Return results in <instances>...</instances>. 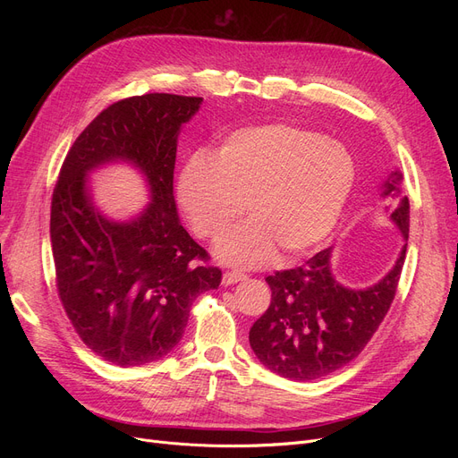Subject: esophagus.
Instances as JSON below:
<instances>
[{"instance_id": "esophagus-1", "label": "esophagus", "mask_w": 458, "mask_h": 458, "mask_svg": "<svg viewBox=\"0 0 458 458\" xmlns=\"http://www.w3.org/2000/svg\"><path fill=\"white\" fill-rule=\"evenodd\" d=\"M245 278H247V275H245L243 271L233 269V271H226V273L223 275V284H225V285H232V284H237V282H242V280H245Z\"/></svg>"}]
</instances>
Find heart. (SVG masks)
Here are the masks:
<instances>
[{"mask_svg": "<svg viewBox=\"0 0 458 458\" xmlns=\"http://www.w3.org/2000/svg\"><path fill=\"white\" fill-rule=\"evenodd\" d=\"M356 180L342 142L292 124L230 133L215 154H192L178 176V202L199 237L215 242L247 209L250 219L216 245L225 261L258 267L280 247L299 256L338 225Z\"/></svg>", "mask_w": 458, "mask_h": 458, "instance_id": "heart-1", "label": "heart"}]
</instances>
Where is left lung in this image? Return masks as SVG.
<instances>
[{
  "label": "left lung",
  "mask_w": 458,
  "mask_h": 458,
  "mask_svg": "<svg viewBox=\"0 0 458 458\" xmlns=\"http://www.w3.org/2000/svg\"><path fill=\"white\" fill-rule=\"evenodd\" d=\"M401 178L394 173L382 197L404 245L394 269L380 282L366 290L342 285L330 273L332 249L266 278L271 304L252 325L249 340L259 362L273 373L302 382L323 378L347 366L378 330L397 292L411 226V202Z\"/></svg>",
  "instance_id": "1"
}]
</instances>
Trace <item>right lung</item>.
Instances as JSON below:
<instances>
[{"instance_id": "obj_1", "label": "right lung", "mask_w": 458, "mask_h": 458, "mask_svg": "<svg viewBox=\"0 0 458 458\" xmlns=\"http://www.w3.org/2000/svg\"><path fill=\"white\" fill-rule=\"evenodd\" d=\"M199 96L152 92L104 109L68 150L52 197L55 285L81 342L107 362H156L182 340L191 304L223 278L178 221L173 195L176 140ZM131 160L153 202L131 224L91 206L86 174L107 160Z\"/></svg>"}]
</instances>
